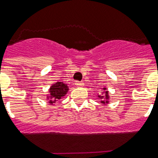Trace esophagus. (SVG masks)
Returning <instances> with one entry per match:
<instances>
[{
	"label": "esophagus",
	"instance_id": "esophagus-1",
	"mask_svg": "<svg viewBox=\"0 0 158 158\" xmlns=\"http://www.w3.org/2000/svg\"><path fill=\"white\" fill-rule=\"evenodd\" d=\"M75 85H77V86H83V85H84V83L79 82V81H77V82L75 83Z\"/></svg>",
	"mask_w": 158,
	"mask_h": 158
}]
</instances>
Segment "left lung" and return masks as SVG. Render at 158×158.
<instances>
[{"instance_id": "1", "label": "left lung", "mask_w": 158, "mask_h": 158, "mask_svg": "<svg viewBox=\"0 0 158 158\" xmlns=\"http://www.w3.org/2000/svg\"><path fill=\"white\" fill-rule=\"evenodd\" d=\"M99 98H100V99H101V100H104L105 98H106V99H108V98H109V97H108V92L106 91V95H99ZM101 102H102L103 104H105V103H108V100H102Z\"/></svg>"}]
</instances>
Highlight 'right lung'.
Returning a JSON list of instances; mask_svg holds the SVG:
<instances>
[{"instance_id": "right-lung-1", "label": "right lung", "mask_w": 158, "mask_h": 158, "mask_svg": "<svg viewBox=\"0 0 158 158\" xmlns=\"http://www.w3.org/2000/svg\"><path fill=\"white\" fill-rule=\"evenodd\" d=\"M68 86L63 82L56 83L55 85L51 86L49 89L50 97L52 98V100H49V103L51 105H53L57 100H60L62 97H64L68 91Z\"/></svg>"}]
</instances>
